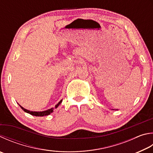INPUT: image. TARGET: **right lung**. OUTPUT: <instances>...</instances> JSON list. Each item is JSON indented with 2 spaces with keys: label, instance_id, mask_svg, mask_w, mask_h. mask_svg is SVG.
I'll return each instance as SVG.
<instances>
[{
  "label": "right lung",
  "instance_id": "obj_1",
  "mask_svg": "<svg viewBox=\"0 0 153 153\" xmlns=\"http://www.w3.org/2000/svg\"><path fill=\"white\" fill-rule=\"evenodd\" d=\"M62 100H60L59 102H58V104L57 105H55V108H57L58 106H59V104L62 103ZM20 107L23 109L25 112L28 113V114H31L33 116H48L49 114H50L52 113L53 112V109L54 108H51V109H49L48 110H45V111H42V112H33V111H30V110H28L25 109V108H24L23 107H22L21 105H20Z\"/></svg>",
  "mask_w": 153,
  "mask_h": 153
}]
</instances>
